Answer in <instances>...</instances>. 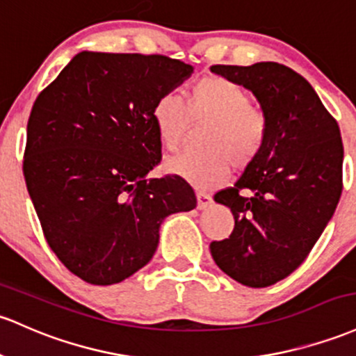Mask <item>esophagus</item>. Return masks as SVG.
<instances>
[{"instance_id": "obj_1", "label": "esophagus", "mask_w": 356, "mask_h": 356, "mask_svg": "<svg viewBox=\"0 0 356 356\" xmlns=\"http://www.w3.org/2000/svg\"><path fill=\"white\" fill-rule=\"evenodd\" d=\"M196 196H197V208L199 209L209 208L211 202H213V199H211L209 194H206V193H197Z\"/></svg>"}]
</instances>
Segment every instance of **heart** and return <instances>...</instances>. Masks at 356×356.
Masks as SVG:
<instances>
[{
	"instance_id": "obj_1",
	"label": "heart",
	"mask_w": 356,
	"mask_h": 356,
	"mask_svg": "<svg viewBox=\"0 0 356 356\" xmlns=\"http://www.w3.org/2000/svg\"><path fill=\"white\" fill-rule=\"evenodd\" d=\"M160 143L177 150L191 121H209L201 138V154H181L165 160V170L191 184L211 189L225 184L229 163L236 169L250 165L264 150L268 120L260 108L250 104L241 86L220 76L199 79L187 97L165 92L152 109Z\"/></svg>"
}]
</instances>
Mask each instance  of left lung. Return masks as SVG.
<instances>
[{
  "mask_svg": "<svg viewBox=\"0 0 356 356\" xmlns=\"http://www.w3.org/2000/svg\"><path fill=\"white\" fill-rule=\"evenodd\" d=\"M211 72L250 89L268 120L259 157L235 186L214 194L232 209L235 228L209 245L211 255L236 282L268 287L306 260L334 214L343 189L339 127L312 86L286 65H213Z\"/></svg>",
  "mask_w": 356,
  "mask_h": 356,
  "instance_id": "obj_1",
  "label": "left lung"
}]
</instances>
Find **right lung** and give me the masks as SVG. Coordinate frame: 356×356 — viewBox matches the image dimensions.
<instances>
[{"mask_svg": "<svg viewBox=\"0 0 356 356\" xmlns=\"http://www.w3.org/2000/svg\"><path fill=\"white\" fill-rule=\"evenodd\" d=\"M165 56L79 52L35 99L23 159L49 247L74 275L111 286L145 267L169 214L196 208L160 162L152 109L193 74Z\"/></svg>", "mask_w": 356, "mask_h": 356, "instance_id": "1", "label": "right lung"}]
</instances>
